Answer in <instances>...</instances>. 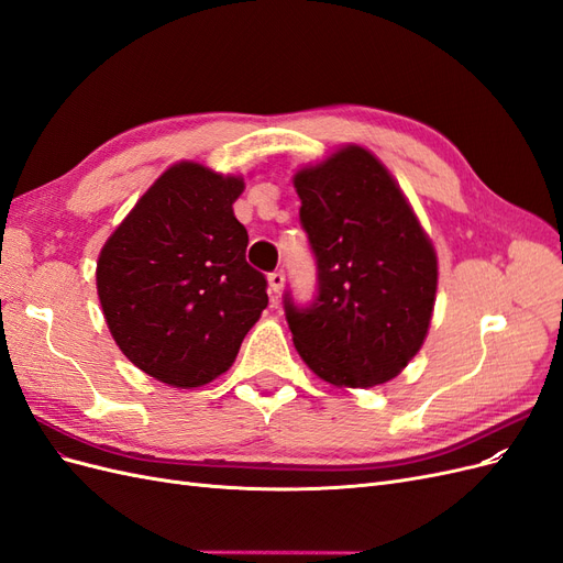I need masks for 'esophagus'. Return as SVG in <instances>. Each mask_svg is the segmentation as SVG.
Wrapping results in <instances>:
<instances>
[{"instance_id": "34e87169", "label": "esophagus", "mask_w": 563, "mask_h": 563, "mask_svg": "<svg viewBox=\"0 0 563 563\" xmlns=\"http://www.w3.org/2000/svg\"><path fill=\"white\" fill-rule=\"evenodd\" d=\"M267 282H269V291H272V294H279L282 288H284V282H286L284 269H275V272H269Z\"/></svg>"}]
</instances>
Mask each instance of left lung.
Wrapping results in <instances>:
<instances>
[{
    "instance_id": "8db88e82",
    "label": "left lung",
    "mask_w": 563,
    "mask_h": 563,
    "mask_svg": "<svg viewBox=\"0 0 563 563\" xmlns=\"http://www.w3.org/2000/svg\"><path fill=\"white\" fill-rule=\"evenodd\" d=\"M317 294H284L302 362L343 387L391 380L420 350L434 308L437 255L387 168L343 147L294 180Z\"/></svg>"
}]
</instances>
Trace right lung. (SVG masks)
Returning <instances> with one entry per match:
<instances>
[{
    "mask_svg": "<svg viewBox=\"0 0 563 563\" xmlns=\"http://www.w3.org/2000/svg\"><path fill=\"white\" fill-rule=\"evenodd\" d=\"M242 178L180 162L150 187L100 251L108 329L129 360L174 387L225 373L267 308V279L246 263L234 218Z\"/></svg>",
    "mask_w": 563,
    "mask_h": 563,
    "instance_id": "add662e5",
    "label": "right lung"
}]
</instances>
